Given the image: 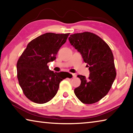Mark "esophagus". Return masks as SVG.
Instances as JSON below:
<instances>
[{"mask_svg":"<svg viewBox=\"0 0 133 133\" xmlns=\"http://www.w3.org/2000/svg\"><path fill=\"white\" fill-rule=\"evenodd\" d=\"M71 75H72V76H73V78H75V77H76V74H75V73H71Z\"/></svg>","mask_w":133,"mask_h":133,"instance_id":"34e87169","label":"esophagus"}]
</instances>
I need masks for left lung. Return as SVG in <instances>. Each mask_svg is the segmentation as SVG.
Returning <instances> with one entry per match:
<instances>
[{"label": "left lung", "instance_id": "left-lung-1", "mask_svg": "<svg viewBox=\"0 0 133 133\" xmlns=\"http://www.w3.org/2000/svg\"><path fill=\"white\" fill-rule=\"evenodd\" d=\"M69 40L82 55L90 71L88 78L77 76L81 84L75 94L84 104L97 102L108 93L116 76L111 49L97 35L87 31L71 35Z\"/></svg>", "mask_w": 133, "mask_h": 133}]
</instances>
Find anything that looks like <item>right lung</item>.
<instances>
[{"label":"right lung","mask_w":133,"mask_h":133,"mask_svg":"<svg viewBox=\"0 0 133 133\" xmlns=\"http://www.w3.org/2000/svg\"><path fill=\"white\" fill-rule=\"evenodd\" d=\"M69 35L46 33L40 35L29 43L18 60L19 85L31 102L38 104L49 102L57 93L60 82L66 78L62 76V72L50 70L48 63L56 59Z\"/></svg>","instance_id":"right-lung-1"}]
</instances>
